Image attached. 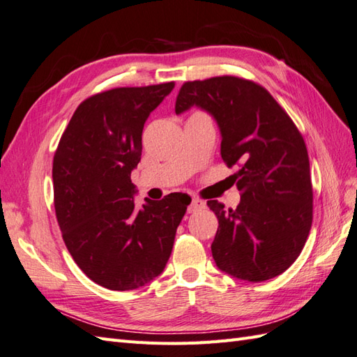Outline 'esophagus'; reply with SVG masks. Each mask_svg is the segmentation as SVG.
Returning <instances> with one entry per match:
<instances>
[{"instance_id":"1","label":"esophagus","mask_w":357,"mask_h":357,"mask_svg":"<svg viewBox=\"0 0 357 357\" xmlns=\"http://www.w3.org/2000/svg\"><path fill=\"white\" fill-rule=\"evenodd\" d=\"M202 208H205V204L202 202V200L193 197V200H191V204L187 208V211H188V214H193V213L199 211V209H202Z\"/></svg>"}]
</instances>
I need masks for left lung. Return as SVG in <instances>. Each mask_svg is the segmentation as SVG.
Listing matches in <instances>:
<instances>
[{
    "label": "left lung",
    "instance_id": "1",
    "mask_svg": "<svg viewBox=\"0 0 357 357\" xmlns=\"http://www.w3.org/2000/svg\"><path fill=\"white\" fill-rule=\"evenodd\" d=\"M197 105L220 126L222 158L241 202L225 209L208 200L218 218L211 250L222 271L262 282L285 271L305 248L312 226V182L307 149L298 128L270 91L232 75L187 81L176 114Z\"/></svg>",
    "mask_w": 357,
    "mask_h": 357
}]
</instances>
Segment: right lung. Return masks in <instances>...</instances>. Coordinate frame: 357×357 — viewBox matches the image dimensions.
<instances>
[{"label": "right lung", "instance_id": "obj_1", "mask_svg": "<svg viewBox=\"0 0 357 357\" xmlns=\"http://www.w3.org/2000/svg\"><path fill=\"white\" fill-rule=\"evenodd\" d=\"M175 83L116 87L81 102L54 153V208L63 241L98 285L128 291L166 267L191 199L170 193L134 205L131 170L146 119Z\"/></svg>", "mask_w": 357, "mask_h": 357}]
</instances>
